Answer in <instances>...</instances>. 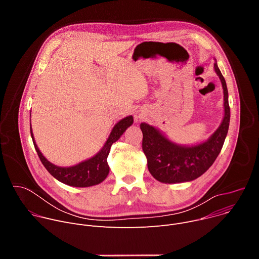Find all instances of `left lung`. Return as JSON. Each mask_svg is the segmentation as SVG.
Segmentation results:
<instances>
[{"instance_id":"8db88e82","label":"left lung","mask_w":259,"mask_h":259,"mask_svg":"<svg viewBox=\"0 0 259 259\" xmlns=\"http://www.w3.org/2000/svg\"><path fill=\"white\" fill-rule=\"evenodd\" d=\"M214 70L224 89L225 115L216 131L205 141L193 145H182L173 142L158 128L141 123L142 150L147 160L150 173L163 183H180L192 181L204 174L214 163L225 143L231 110L226 80L214 63Z\"/></svg>"}]
</instances>
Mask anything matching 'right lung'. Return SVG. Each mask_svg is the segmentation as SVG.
Instances as JSON below:
<instances>
[{
	"mask_svg": "<svg viewBox=\"0 0 259 259\" xmlns=\"http://www.w3.org/2000/svg\"><path fill=\"white\" fill-rule=\"evenodd\" d=\"M132 124H133L132 116H128L120 120L115 125L112 132H110L107 140L102 146V149L95 156L70 167H60V166L54 165L43 156V154L41 153L38 145H36L34 141L31 125H30V135L32 138L34 149L36 153H38V156L42 164L54 178H56L58 181L64 184H67V186H70V187L88 188V187L99 184L107 177L109 173V167L106 159L110 151V146H112V144L116 142L123 135L126 129L130 127Z\"/></svg>",
	"mask_w": 259,
	"mask_h": 259,
	"instance_id": "add662e5",
	"label": "right lung"
}]
</instances>
